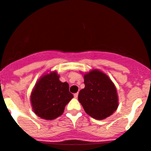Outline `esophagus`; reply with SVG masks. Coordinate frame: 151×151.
Listing matches in <instances>:
<instances>
[{"instance_id":"1","label":"esophagus","mask_w":151,"mask_h":151,"mask_svg":"<svg viewBox=\"0 0 151 151\" xmlns=\"http://www.w3.org/2000/svg\"><path fill=\"white\" fill-rule=\"evenodd\" d=\"M74 96L75 98H77V97H78V93H75L74 95Z\"/></svg>"}]
</instances>
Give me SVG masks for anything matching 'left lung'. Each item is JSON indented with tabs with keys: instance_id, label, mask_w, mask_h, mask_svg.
<instances>
[{
	"instance_id": "obj_1",
	"label": "left lung",
	"mask_w": 151,
	"mask_h": 151,
	"mask_svg": "<svg viewBox=\"0 0 151 151\" xmlns=\"http://www.w3.org/2000/svg\"><path fill=\"white\" fill-rule=\"evenodd\" d=\"M85 88L80 91L78 100L85 112L97 120L110 116L118 106L115 84L105 73L92 69L83 75Z\"/></svg>"
}]
</instances>
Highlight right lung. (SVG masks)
<instances>
[{"instance_id":"right-lung-1","label":"right lung","mask_w":151,"mask_h":151,"mask_svg":"<svg viewBox=\"0 0 151 151\" xmlns=\"http://www.w3.org/2000/svg\"><path fill=\"white\" fill-rule=\"evenodd\" d=\"M74 98L68 83L60 80L56 71H50L39 79L30 95L34 113L45 120H53L63 115L68 103Z\"/></svg>"}]
</instances>
